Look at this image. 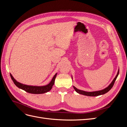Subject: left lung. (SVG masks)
Wrapping results in <instances>:
<instances>
[{"mask_svg": "<svg viewBox=\"0 0 127 127\" xmlns=\"http://www.w3.org/2000/svg\"><path fill=\"white\" fill-rule=\"evenodd\" d=\"M119 69H118L117 75L116 76V77H115V78L113 79V80H112V82L110 83V84L108 86L106 87L105 88H104L103 90H102L94 91V92H86V91H84L78 90L76 87H75L74 86H73V87H74V90H75V91L77 92V93H78L80 94L86 95V96H97L101 95H103V94L106 93L107 92H108L111 89V88H112V87H113V86L114 85V82H115V81H116V80L117 78V77L119 75ZM71 78L72 79V77H71Z\"/></svg>", "mask_w": 127, "mask_h": 127, "instance_id": "1", "label": "left lung"}]
</instances>
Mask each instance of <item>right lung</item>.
I'll use <instances>...</instances> for the list:
<instances>
[{"mask_svg":"<svg viewBox=\"0 0 127 127\" xmlns=\"http://www.w3.org/2000/svg\"><path fill=\"white\" fill-rule=\"evenodd\" d=\"M57 74V73H56V74L54 75V76L53 77L51 82H50L48 84H47V85H46L45 86H31V85H25V84H23L22 83L18 82L17 80L13 77V76L11 74H10V75L11 79H12L14 83L15 84V85H16L17 87L26 91V92H28V93L37 94H43L45 93H47V92L50 91L52 89V86L55 84V79L56 77Z\"/></svg>","mask_w":127,"mask_h":127,"instance_id":"right-lung-1","label":"right lung"}]
</instances>
